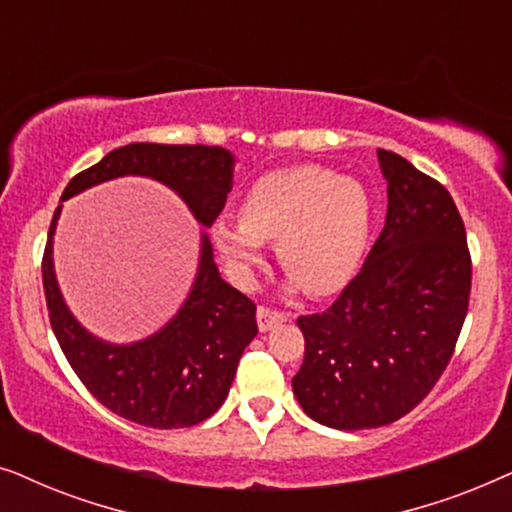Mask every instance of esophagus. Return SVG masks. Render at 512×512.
Segmentation results:
<instances>
[{
    "mask_svg": "<svg viewBox=\"0 0 512 512\" xmlns=\"http://www.w3.org/2000/svg\"><path fill=\"white\" fill-rule=\"evenodd\" d=\"M256 321H258V331L261 333H268L272 328L284 324L286 321V314L284 312H277V310H270V307L261 305L256 310Z\"/></svg>",
    "mask_w": 512,
    "mask_h": 512,
    "instance_id": "1",
    "label": "esophagus"
}]
</instances>
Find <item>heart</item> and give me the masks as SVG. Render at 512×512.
<instances>
[{"label": "heart", "instance_id": "obj_1", "mask_svg": "<svg viewBox=\"0 0 512 512\" xmlns=\"http://www.w3.org/2000/svg\"><path fill=\"white\" fill-rule=\"evenodd\" d=\"M373 207L359 181L317 165H293L256 179L240 205V223H212V240L233 275L249 282L275 242L282 268L312 296L352 282L370 235Z\"/></svg>", "mask_w": 512, "mask_h": 512}]
</instances>
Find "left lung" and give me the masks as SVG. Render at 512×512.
Returning <instances> with one entry per match:
<instances>
[{
	"mask_svg": "<svg viewBox=\"0 0 512 512\" xmlns=\"http://www.w3.org/2000/svg\"><path fill=\"white\" fill-rule=\"evenodd\" d=\"M387 219L359 275L326 312L298 319L293 394L314 422L377 429L422 403L452 359L471 293V254L452 195L377 149Z\"/></svg>",
	"mask_w": 512,
	"mask_h": 512,
	"instance_id": "left-lung-1",
	"label": "left lung"
}]
</instances>
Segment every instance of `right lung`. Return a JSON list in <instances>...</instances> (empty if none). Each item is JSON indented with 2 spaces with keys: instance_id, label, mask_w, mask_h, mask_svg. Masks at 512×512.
<instances>
[{
  "instance_id": "1",
  "label": "right lung",
  "mask_w": 512,
  "mask_h": 512,
  "mask_svg": "<svg viewBox=\"0 0 512 512\" xmlns=\"http://www.w3.org/2000/svg\"><path fill=\"white\" fill-rule=\"evenodd\" d=\"M233 174L235 156L221 146L135 142L76 174L60 200L118 177H149L172 188L209 228L226 205ZM60 212L62 205L48 228L41 275L53 333L79 380L104 408L151 429H184L212 417L258 326L256 305L221 279L205 230L198 272L179 312L149 338L118 345L90 333L62 298L53 265Z\"/></svg>"
}]
</instances>
